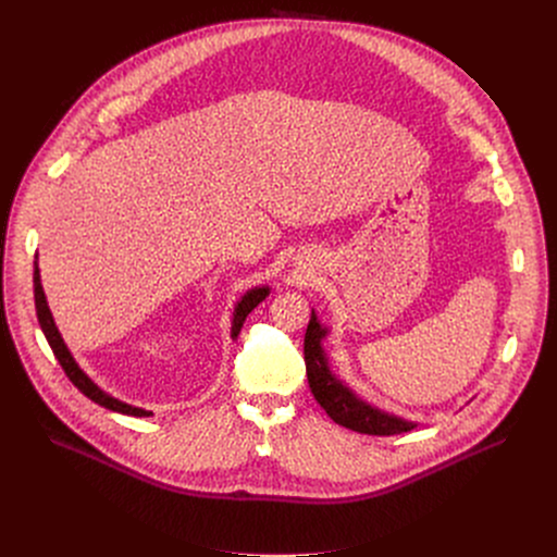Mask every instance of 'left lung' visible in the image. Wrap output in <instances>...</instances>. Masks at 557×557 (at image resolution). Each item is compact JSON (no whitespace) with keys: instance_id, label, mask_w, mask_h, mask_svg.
<instances>
[{"instance_id":"left-lung-1","label":"left lung","mask_w":557,"mask_h":557,"mask_svg":"<svg viewBox=\"0 0 557 557\" xmlns=\"http://www.w3.org/2000/svg\"><path fill=\"white\" fill-rule=\"evenodd\" d=\"M329 335V329L322 326L320 317L312 310L310 322L304 337V361H306V376L308 385L314 394L317 404H320L326 414L359 434H372V436H392L404 434L417 428V423L406 421L401 417H394L389 412H383L370 404H366L361 396H357L333 370L331 359L324 350V339Z\"/></svg>"}]
</instances>
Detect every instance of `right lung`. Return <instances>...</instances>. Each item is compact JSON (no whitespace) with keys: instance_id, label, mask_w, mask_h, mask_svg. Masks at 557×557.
Wrapping results in <instances>:
<instances>
[{"instance_id":"right-lung-1","label":"right lung","mask_w":557,"mask_h":557,"mask_svg":"<svg viewBox=\"0 0 557 557\" xmlns=\"http://www.w3.org/2000/svg\"><path fill=\"white\" fill-rule=\"evenodd\" d=\"M33 282H35V308H37L39 326H41V331H44V335H46V339H48V344H50V348H52L57 361L61 363L63 372L67 374V379H70L78 389H82V392L88 396V399H92L95 404L103 406L106 410H112V412H119V414H127V417H149V414H151L149 410H143V408H136V406H129V404H125V401L114 399L112 394H108L106 389H101V387L82 370V366H78V363L74 361L72 352L67 350V346H65V342H63V337H61V333H59V329H57V324H54V320H52V312H50V308H48V299H46V293H44V286H41V275H39V264H37V260H35V275H33ZM269 293H271L269 286H256V288L247 290V293L240 297V301L235 304L233 322H231V337H233V339H235L237 335H240V329H243V324H245V320H247V314H249L262 299H267Z\"/></svg>"}]
</instances>
